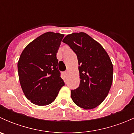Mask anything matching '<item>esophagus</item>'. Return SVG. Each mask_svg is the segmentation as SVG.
<instances>
[{"label":"esophagus","instance_id":"34e87169","mask_svg":"<svg viewBox=\"0 0 134 134\" xmlns=\"http://www.w3.org/2000/svg\"><path fill=\"white\" fill-rule=\"evenodd\" d=\"M63 73H64V75L65 76H67V74H68V72H67V71H65V72H63Z\"/></svg>","mask_w":134,"mask_h":134}]
</instances>
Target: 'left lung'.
Listing matches in <instances>:
<instances>
[{"label": "left lung", "instance_id": "8db88e82", "mask_svg": "<svg viewBox=\"0 0 134 134\" xmlns=\"http://www.w3.org/2000/svg\"><path fill=\"white\" fill-rule=\"evenodd\" d=\"M77 55L80 82L71 91V98L79 107L91 109L99 106L108 94L113 82V67L109 55L98 42L84 32L65 37Z\"/></svg>", "mask_w": 134, "mask_h": 134}]
</instances>
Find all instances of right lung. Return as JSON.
<instances>
[{
  "mask_svg": "<svg viewBox=\"0 0 134 134\" xmlns=\"http://www.w3.org/2000/svg\"><path fill=\"white\" fill-rule=\"evenodd\" d=\"M63 36L46 32L30 42L20 56L17 63L20 84L25 97L34 104H51L65 85L56 58Z\"/></svg>",
  "mask_w": 134,
  "mask_h": 134,
  "instance_id": "right-lung-1",
  "label": "right lung"
}]
</instances>
